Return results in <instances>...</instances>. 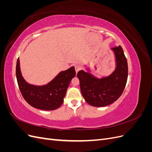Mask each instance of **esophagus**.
Returning a JSON list of instances; mask_svg holds the SVG:
<instances>
[{
  "label": "esophagus",
  "instance_id": "obj_1",
  "mask_svg": "<svg viewBox=\"0 0 152 152\" xmlns=\"http://www.w3.org/2000/svg\"><path fill=\"white\" fill-rule=\"evenodd\" d=\"M75 71H76V73H77V72H79V71L80 70L81 67H80V65H75Z\"/></svg>",
  "mask_w": 152,
  "mask_h": 152
}]
</instances>
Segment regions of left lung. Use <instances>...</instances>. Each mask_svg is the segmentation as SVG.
Masks as SVG:
<instances>
[{
    "instance_id": "left-lung-1",
    "label": "left lung",
    "mask_w": 152,
    "mask_h": 152,
    "mask_svg": "<svg viewBox=\"0 0 152 152\" xmlns=\"http://www.w3.org/2000/svg\"><path fill=\"white\" fill-rule=\"evenodd\" d=\"M112 50L115 54L117 67L110 76L99 79L83 70L77 73L82 94L86 102L93 107H105L113 103L122 95L126 87L128 77L127 59L121 45Z\"/></svg>"
}]
</instances>
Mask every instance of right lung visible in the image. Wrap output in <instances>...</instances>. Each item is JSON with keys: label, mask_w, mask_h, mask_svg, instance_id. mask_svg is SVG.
<instances>
[{"label": "right lung", "mask_w": 152, "mask_h": 152, "mask_svg": "<svg viewBox=\"0 0 152 152\" xmlns=\"http://www.w3.org/2000/svg\"><path fill=\"white\" fill-rule=\"evenodd\" d=\"M74 66L60 72L49 83L43 86L30 85L21 76L20 59L18 58L16 75L23 97L31 107L43 110H53L62 104L72 78L75 76Z\"/></svg>", "instance_id": "1"}]
</instances>
